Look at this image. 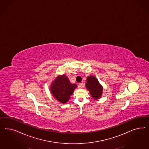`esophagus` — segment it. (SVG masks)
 Masks as SVG:
<instances>
[{"mask_svg":"<svg viewBox=\"0 0 149 149\" xmlns=\"http://www.w3.org/2000/svg\"><path fill=\"white\" fill-rule=\"evenodd\" d=\"M84 83H79L78 84V89H81L83 86H84Z\"/></svg>","mask_w":149,"mask_h":149,"instance_id":"esophagus-1","label":"esophagus"}]
</instances>
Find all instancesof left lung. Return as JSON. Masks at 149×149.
Returning <instances> with one entry per match:
<instances>
[{
	"label": "left lung",
	"mask_w": 149,
	"mask_h": 149,
	"mask_svg": "<svg viewBox=\"0 0 149 149\" xmlns=\"http://www.w3.org/2000/svg\"><path fill=\"white\" fill-rule=\"evenodd\" d=\"M86 87L89 91V93L94 100H97L100 99L102 96L103 87L96 77L92 75L88 76Z\"/></svg>",
	"instance_id": "left-lung-1"
}]
</instances>
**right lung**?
Wrapping results in <instances>:
<instances>
[{
	"label": "right lung",
	"mask_w": 149,
	"mask_h": 149,
	"mask_svg": "<svg viewBox=\"0 0 149 149\" xmlns=\"http://www.w3.org/2000/svg\"><path fill=\"white\" fill-rule=\"evenodd\" d=\"M77 86V84L70 82L66 75H58L51 83L50 91L56 100L65 104L70 100Z\"/></svg>",
	"instance_id": "obj_1"
}]
</instances>
